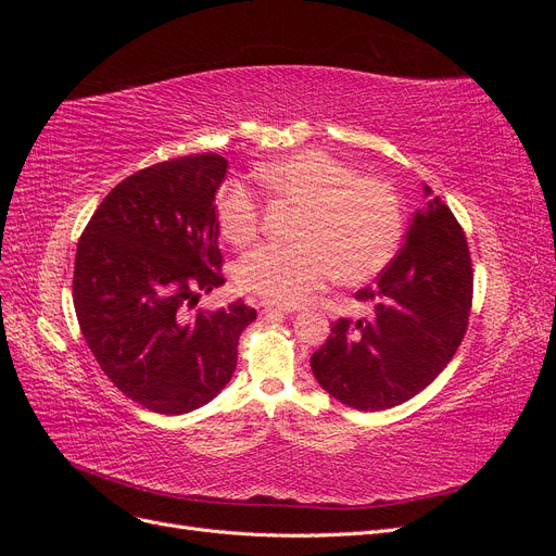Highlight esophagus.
Segmentation results:
<instances>
[{"label": "esophagus", "mask_w": 556, "mask_h": 556, "mask_svg": "<svg viewBox=\"0 0 556 556\" xmlns=\"http://www.w3.org/2000/svg\"><path fill=\"white\" fill-rule=\"evenodd\" d=\"M257 308H260V313H264V315H271V313L285 315V313H290V308L276 306V304H271V301H257Z\"/></svg>", "instance_id": "esophagus-1"}]
</instances>
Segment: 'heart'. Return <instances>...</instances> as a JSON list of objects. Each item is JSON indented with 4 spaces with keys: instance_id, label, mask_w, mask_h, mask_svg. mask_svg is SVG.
Instances as JSON below:
<instances>
[{
    "instance_id": "b5f03b06",
    "label": "heart",
    "mask_w": 556,
    "mask_h": 556,
    "mask_svg": "<svg viewBox=\"0 0 556 556\" xmlns=\"http://www.w3.org/2000/svg\"><path fill=\"white\" fill-rule=\"evenodd\" d=\"M264 188L304 206L294 245L264 243L237 264L245 292L290 306L327 280L364 282L396 255L403 213L390 182L362 178L355 166L319 148H301L262 164ZM215 220L231 245L257 237L260 199L241 180H227L215 197Z\"/></svg>"
}]
</instances>
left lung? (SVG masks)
I'll use <instances>...</instances> for the list:
<instances>
[{
	"label": "left lung",
	"instance_id": "8db88e82",
	"mask_svg": "<svg viewBox=\"0 0 556 556\" xmlns=\"http://www.w3.org/2000/svg\"><path fill=\"white\" fill-rule=\"evenodd\" d=\"M427 206L376 285L355 294L371 306L341 317L313 352L319 387L355 410H384L431 384L457 352L473 301V268L459 223L425 185Z\"/></svg>",
	"mask_w": 556,
	"mask_h": 556
}]
</instances>
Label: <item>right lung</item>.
Here are the masks:
<instances>
[{"instance_id": "right-lung-1", "label": "right lung", "mask_w": 556, "mask_h": 556, "mask_svg": "<svg viewBox=\"0 0 556 556\" xmlns=\"http://www.w3.org/2000/svg\"><path fill=\"white\" fill-rule=\"evenodd\" d=\"M223 155H188L131 174L83 231L74 308L97 364L127 399L182 415L220 394L255 308L194 311L225 285L215 192Z\"/></svg>"}]
</instances>
